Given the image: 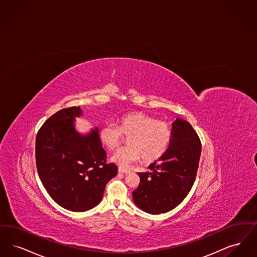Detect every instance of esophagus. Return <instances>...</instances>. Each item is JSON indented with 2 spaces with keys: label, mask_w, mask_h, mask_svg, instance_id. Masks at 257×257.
<instances>
[{
  "label": "esophagus",
  "mask_w": 257,
  "mask_h": 257,
  "mask_svg": "<svg viewBox=\"0 0 257 257\" xmlns=\"http://www.w3.org/2000/svg\"><path fill=\"white\" fill-rule=\"evenodd\" d=\"M118 171H119V173H123V174H126V173H128V172H130V170H128V169L123 167L118 168Z\"/></svg>",
  "instance_id": "34e87169"
}]
</instances>
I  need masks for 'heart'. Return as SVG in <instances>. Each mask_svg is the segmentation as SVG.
I'll return each instance as SVG.
<instances>
[{"mask_svg": "<svg viewBox=\"0 0 257 257\" xmlns=\"http://www.w3.org/2000/svg\"><path fill=\"white\" fill-rule=\"evenodd\" d=\"M100 141L107 150H115L127 137L128 145L117 151L113 162L122 167L138 161L153 162L163 157L171 145V125L142 112H131L121 116L117 123H104L100 127Z\"/></svg>", "mask_w": 257, "mask_h": 257, "instance_id": "heart-1", "label": "heart"}]
</instances>
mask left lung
Masks as SVG:
<instances>
[{
  "label": "left lung",
  "mask_w": 257,
  "mask_h": 257,
  "mask_svg": "<svg viewBox=\"0 0 257 257\" xmlns=\"http://www.w3.org/2000/svg\"><path fill=\"white\" fill-rule=\"evenodd\" d=\"M173 138L163 157L151 164V172L138 173L140 183L133 192L135 204L150 214L165 213L185 199L197 176L201 140L189 122L172 123Z\"/></svg>",
  "instance_id": "left-lung-1"
}]
</instances>
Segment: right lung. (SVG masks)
<instances>
[{
    "label": "right lung",
    "mask_w": 257,
    "mask_h": 257,
    "mask_svg": "<svg viewBox=\"0 0 257 257\" xmlns=\"http://www.w3.org/2000/svg\"><path fill=\"white\" fill-rule=\"evenodd\" d=\"M79 106L63 108L45 122L36 135V168L45 188L57 204L82 212L98 205L105 185L117 175L96 127L86 135L75 130Z\"/></svg>",
    "instance_id": "right-lung-1"
}]
</instances>
